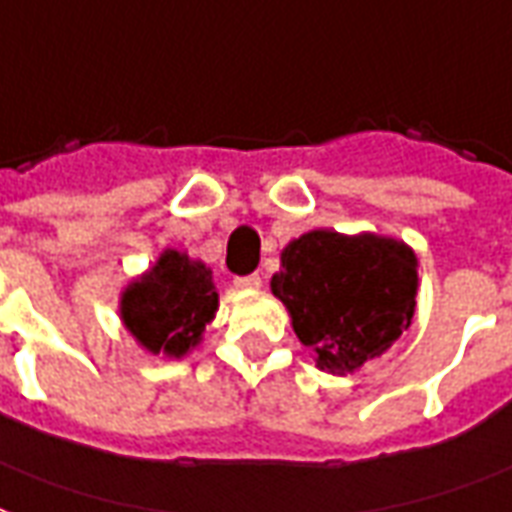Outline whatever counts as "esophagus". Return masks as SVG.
<instances>
[{
	"label": "esophagus",
	"mask_w": 512,
	"mask_h": 512,
	"mask_svg": "<svg viewBox=\"0 0 512 512\" xmlns=\"http://www.w3.org/2000/svg\"><path fill=\"white\" fill-rule=\"evenodd\" d=\"M236 287H241V290H255V287H260V274L236 276Z\"/></svg>",
	"instance_id": "obj_1"
}]
</instances>
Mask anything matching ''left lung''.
I'll return each instance as SVG.
<instances>
[{
  "label": "left lung",
  "mask_w": 512,
  "mask_h": 512,
  "mask_svg": "<svg viewBox=\"0 0 512 512\" xmlns=\"http://www.w3.org/2000/svg\"><path fill=\"white\" fill-rule=\"evenodd\" d=\"M415 266L410 246L393 238L312 230L287 244L271 290L317 366L344 374L380 358L410 328Z\"/></svg>",
  "instance_id": "1"
}]
</instances>
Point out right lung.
<instances>
[{
  "instance_id": "add662e5",
  "label": "right lung",
  "mask_w": 512,
  "mask_h": 512,
  "mask_svg": "<svg viewBox=\"0 0 512 512\" xmlns=\"http://www.w3.org/2000/svg\"><path fill=\"white\" fill-rule=\"evenodd\" d=\"M217 312L211 271L168 249L121 298V317L146 350L184 355Z\"/></svg>"
}]
</instances>
